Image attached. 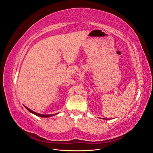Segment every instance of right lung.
Segmentation results:
<instances>
[{
    "label": "right lung",
    "mask_w": 153,
    "mask_h": 153,
    "mask_svg": "<svg viewBox=\"0 0 153 153\" xmlns=\"http://www.w3.org/2000/svg\"><path fill=\"white\" fill-rule=\"evenodd\" d=\"M30 112H31L32 114H34V115H38V116H39V117H51V116H53V115H55V114H51V115H44V114H38V113H36V112H34V111H32V110H31L30 109H29V108H27V106H24Z\"/></svg>",
    "instance_id": "1"
}]
</instances>
